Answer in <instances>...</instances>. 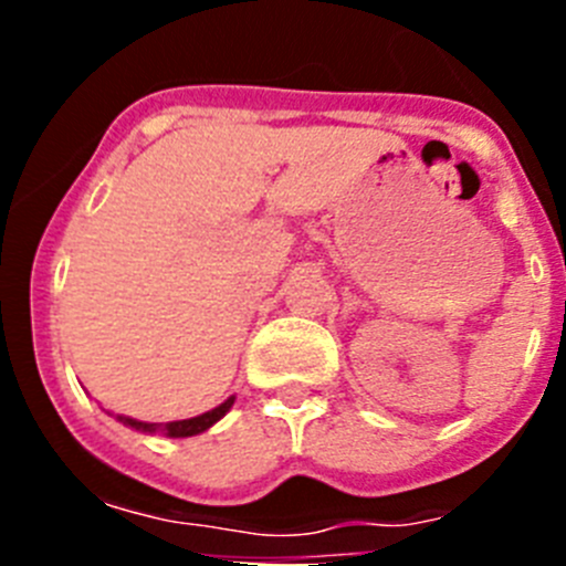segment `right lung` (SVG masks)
I'll return each instance as SVG.
<instances>
[{
    "instance_id": "1",
    "label": "right lung",
    "mask_w": 566,
    "mask_h": 566,
    "mask_svg": "<svg viewBox=\"0 0 566 566\" xmlns=\"http://www.w3.org/2000/svg\"><path fill=\"white\" fill-rule=\"evenodd\" d=\"M234 405V397H229L227 402H221L218 408L212 411L201 413V417H192V419H178V422H167V424H153V422H138V419H129V417H115L118 422L129 424L135 431H144V433H167V437L175 439H184V437H198V433L209 431L218 419L227 417V411Z\"/></svg>"
}]
</instances>
